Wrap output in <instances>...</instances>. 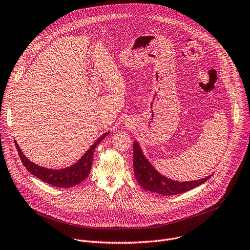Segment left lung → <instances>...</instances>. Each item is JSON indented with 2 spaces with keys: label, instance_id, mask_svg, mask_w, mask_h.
<instances>
[{
  "label": "left lung",
  "instance_id": "8db88e82",
  "mask_svg": "<svg viewBox=\"0 0 250 250\" xmlns=\"http://www.w3.org/2000/svg\"><path fill=\"white\" fill-rule=\"evenodd\" d=\"M133 170L138 183L145 189L164 195H174L188 191L209 179L211 175L191 181H175L158 172L144 155L138 142L133 143Z\"/></svg>",
  "mask_w": 250,
  "mask_h": 250
}]
</instances>
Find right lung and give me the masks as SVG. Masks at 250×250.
Instances as JSON below:
<instances>
[{"mask_svg": "<svg viewBox=\"0 0 250 250\" xmlns=\"http://www.w3.org/2000/svg\"><path fill=\"white\" fill-rule=\"evenodd\" d=\"M109 132L104 133L102 137L90 146L87 151L83 155L82 158L73 166L65 167L62 169H51L40 167L26 157V155L22 153L19 145L16 143V147L19 153V156L21 160L22 165L26 167V168L36 177L43 180L44 183L52 185L57 188H67L74 186H77L83 181L90 172V167L93 165L94 160V151L97 146L106 137Z\"/></svg>", "mask_w": 250, "mask_h": 250, "instance_id": "add662e5", "label": "right lung"}]
</instances>
